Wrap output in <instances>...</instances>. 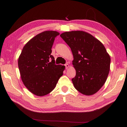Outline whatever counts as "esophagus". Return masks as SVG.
Here are the masks:
<instances>
[{"instance_id": "1", "label": "esophagus", "mask_w": 127, "mask_h": 127, "mask_svg": "<svg viewBox=\"0 0 127 127\" xmlns=\"http://www.w3.org/2000/svg\"><path fill=\"white\" fill-rule=\"evenodd\" d=\"M65 68H66V69H68V68H69V64H68V63H66V64H65Z\"/></svg>"}]
</instances>
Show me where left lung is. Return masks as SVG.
Masks as SVG:
<instances>
[{
	"mask_svg": "<svg viewBox=\"0 0 127 127\" xmlns=\"http://www.w3.org/2000/svg\"><path fill=\"white\" fill-rule=\"evenodd\" d=\"M70 47L76 70L72 79L74 87L83 94L96 93L106 82L110 57L104 46L91 34L83 31L66 32L60 35Z\"/></svg>",
	"mask_w": 127,
	"mask_h": 127,
	"instance_id": "obj_1",
	"label": "left lung"
}]
</instances>
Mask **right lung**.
Instances as JSON below:
<instances>
[{
	"mask_svg": "<svg viewBox=\"0 0 127 127\" xmlns=\"http://www.w3.org/2000/svg\"><path fill=\"white\" fill-rule=\"evenodd\" d=\"M56 31H45L36 35L23 48L18 61L21 79L35 95L44 96L55 88L63 74L65 66L56 65L51 55Z\"/></svg>",
	"mask_w": 127,
	"mask_h": 127,
	"instance_id": "1",
	"label": "right lung"
}]
</instances>
